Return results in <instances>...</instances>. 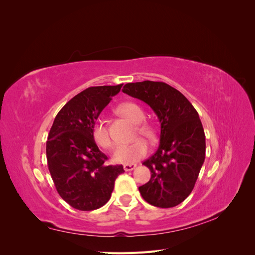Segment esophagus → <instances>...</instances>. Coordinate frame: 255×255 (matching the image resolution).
Listing matches in <instances>:
<instances>
[{
	"mask_svg": "<svg viewBox=\"0 0 255 255\" xmlns=\"http://www.w3.org/2000/svg\"><path fill=\"white\" fill-rule=\"evenodd\" d=\"M137 167L136 164H126L123 165V169H125L126 171H132L134 169Z\"/></svg>",
	"mask_w": 255,
	"mask_h": 255,
	"instance_id": "esophagus-1",
	"label": "esophagus"
}]
</instances>
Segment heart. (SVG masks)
Instances as JSON below:
<instances>
[{
    "label": "heart",
    "instance_id": "1",
    "mask_svg": "<svg viewBox=\"0 0 255 255\" xmlns=\"http://www.w3.org/2000/svg\"><path fill=\"white\" fill-rule=\"evenodd\" d=\"M118 112L123 117L138 125L137 132L141 136L148 138V139H153L154 136H155V130H154L152 126L143 122L145 115L140 106L132 102H126L118 106ZM139 123H141L140 125H139ZM92 136H94L97 144L103 149H111L114 146V140L111 136L110 129L103 120L96 121L94 128H92ZM146 153H148V144L142 139H137L128 144L119 145L114 152L113 159L115 163L118 164H133L135 161L144 157Z\"/></svg>",
    "mask_w": 255,
    "mask_h": 255
}]
</instances>
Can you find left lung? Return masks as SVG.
I'll list each match as a JSON object with an SVG mask.
<instances>
[{"instance_id":"8db88e82","label":"left lung","mask_w":255,"mask_h":255,"mask_svg":"<svg viewBox=\"0 0 255 255\" xmlns=\"http://www.w3.org/2000/svg\"><path fill=\"white\" fill-rule=\"evenodd\" d=\"M122 91L148 104L160 123L157 151L142 165L151 179L140 186L144 201L161 208L182 203L195 187L205 158V135L195 107L163 82L128 83Z\"/></svg>"}]
</instances>
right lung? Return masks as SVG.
I'll list each match as a JSON object with an SVG mask.
<instances>
[{"label":"right lung","instance_id":"add662e5","mask_svg":"<svg viewBox=\"0 0 255 255\" xmlns=\"http://www.w3.org/2000/svg\"><path fill=\"white\" fill-rule=\"evenodd\" d=\"M117 86L89 87L72 98L54 119L47 141L48 167L59 196L73 208L94 211L111 199L122 165H106L92 128L120 91Z\"/></svg>","mask_w":255,"mask_h":255}]
</instances>
